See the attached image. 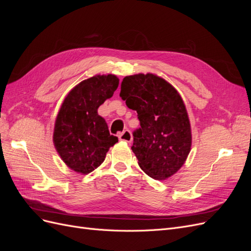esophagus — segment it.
I'll return each instance as SVG.
<instances>
[{
	"label": "esophagus",
	"instance_id": "esophagus-1",
	"mask_svg": "<svg viewBox=\"0 0 251 251\" xmlns=\"http://www.w3.org/2000/svg\"><path fill=\"white\" fill-rule=\"evenodd\" d=\"M118 138L121 141H126V142H131L132 141V133L128 130H125L123 133L118 134Z\"/></svg>",
	"mask_w": 251,
	"mask_h": 251
}]
</instances>
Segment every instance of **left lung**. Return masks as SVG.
<instances>
[{"label": "left lung", "mask_w": 251, "mask_h": 251, "mask_svg": "<svg viewBox=\"0 0 251 251\" xmlns=\"http://www.w3.org/2000/svg\"><path fill=\"white\" fill-rule=\"evenodd\" d=\"M120 96L140 121L132 151L141 170L156 180L173 176L192 147L191 125L177 90L157 75L136 74L123 79Z\"/></svg>", "instance_id": "obj_1"}]
</instances>
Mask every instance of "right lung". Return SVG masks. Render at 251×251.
Segmentation results:
<instances>
[{
    "label": "right lung",
    "instance_id": "obj_1",
    "mask_svg": "<svg viewBox=\"0 0 251 251\" xmlns=\"http://www.w3.org/2000/svg\"><path fill=\"white\" fill-rule=\"evenodd\" d=\"M118 85L115 75H96L79 82L65 98L56 117L53 142L60 158L73 171L80 174L94 171L118 141L97 113Z\"/></svg>",
    "mask_w": 251,
    "mask_h": 251
}]
</instances>
